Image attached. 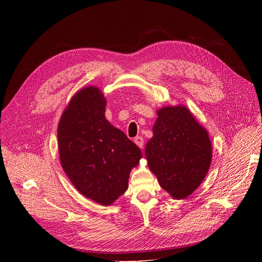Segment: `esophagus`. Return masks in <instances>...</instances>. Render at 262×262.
<instances>
[{"mask_svg":"<svg viewBox=\"0 0 262 262\" xmlns=\"http://www.w3.org/2000/svg\"><path fill=\"white\" fill-rule=\"evenodd\" d=\"M134 141H135V143L138 145L140 148H143V145H144V140H143V138L141 136H138V137H136V138L134 139Z\"/></svg>","mask_w":262,"mask_h":262,"instance_id":"34e87169","label":"esophagus"}]
</instances>
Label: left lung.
I'll list each match as a JSON object with an SVG mask.
<instances>
[{
    "label": "left lung",
    "instance_id": "1",
    "mask_svg": "<svg viewBox=\"0 0 262 262\" xmlns=\"http://www.w3.org/2000/svg\"><path fill=\"white\" fill-rule=\"evenodd\" d=\"M145 146L148 168L175 200L189 196L202 184L211 158L207 130L185 106L162 107Z\"/></svg>",
    "mask_w": 262,
    "mask_h": 262
}]
</instances>
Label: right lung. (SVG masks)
<instances>
[{
  "mask_svg": "<svg viewBox=\"0 0 262 262\" xmlns=\"http://www.w3.org/2000/svg\"><path fill=\"white\" fill-rule=\"evenodd\" d=\"M106 100L93 86L74 94L58 124L61 167L86 198L104 206L128 188L132 169L142 157L140 148L105 118Z\"/></svg>",
  "mask_w": 262,
  "mask_h": 262,
  "instance_id": "obj_1",
  "label": "right lung"
}]
</instances>
